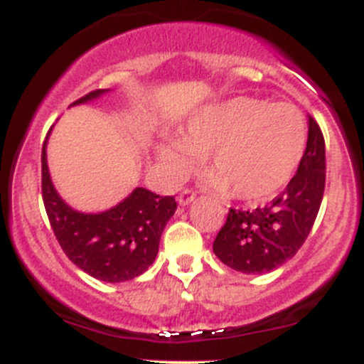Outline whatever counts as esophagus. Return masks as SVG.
I'll use <instances>...</instances> for the list:
<instances>
[{
	"instance_id": "esophagus-1",
	"label": "esophagus",
	"mask_w": 364,
	"mask_h": 364,
	"mask_svg": "<svg viewBox=\"0 0 364 364\" xmlns=\"http://www.w3.org/2000/svg\"><path fill=\"white\" fill-rule=\"evenodd\" d=\"M193 199H196V193H193L192 190H183L178 197V203L179 205H188Z\"/></svg>"
}]
</instances>
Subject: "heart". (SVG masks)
I'll return each instance as SVG.
<instances>
[{"label":"heart","mask_w":364,"mask_h":364,"mask_svg":"<svg viewBox=\"0 0 364 364\" xmlns=\"http://www.w3.org/2000/svg\"><path fill=\"white\" fill-rule=\"evenodd\" d=\"M304 148L306 127L294 105L236 97L197 111L178 139L156 146V156L168 181L179 183L205 155L209 188L262 203L294 178Z\"/></svg>","instance_id":"obj_1"}]
</instances>
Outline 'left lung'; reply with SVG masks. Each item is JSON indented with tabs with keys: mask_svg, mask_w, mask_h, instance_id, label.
Segmentation results:
<instances>
[{
	"mask_svg": "<svg viewBox=\"0 0 364 364\" xmlns=\"http://www.w3.org/2000/svg\"><path fill=\"white\" fill-rule=\"evenodd\" d=\"M326 186V146L317 121L308 116L303 160L284 192L253 211L229 209L213 252L225 266L247 274L277 269L296 255L310 234Z\"/></svg>",
	"mask_w": 364,
	"mask_h": 364,
	"instance_id": "left-lung-1",
	"label": "left lung"
}]
</instances>
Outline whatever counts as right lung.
<instances>
[{
	"instance_id": "add662e5",
	"label": "right lung",
	"mask_w": 364,
	"mask_h": 364,
	"mask_svg": "<svg viewBox=\"0 0 364 364\" xmlns=\"http://www.w3.org/2000/svg\"><path fill=\"white\" fill-rule=\"evenodd\" d=\"M105 93L109 90L91 91L72 105L87 104ZM50 130L42 148V197L54 236L68 259L90 277L107 284L134 280L155 262L161 232L178 208L176 199L139 186L107 211H77L61 199L50 179Z\"/></svg>"
}]
</instances>
